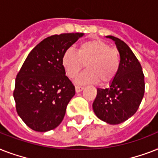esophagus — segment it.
Segmentation results:
<instances>
[{
  "label": "esophagus",
  "instance_id": "obj_1",
  "mask_svg": "<svg viewBox=\"0 0 158 158\" xmlns=\"http://www.w3.org/2000/svg\"><path fill=\"white\" fill-rule=\"evenodd\" d=\"M84 89V87H82V86H75V91H76V93L81 92Z\"/></svg>",
  "mask_w": 158,
  "mask_h": 158
}]
</instances>
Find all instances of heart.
<instances>
[{"label":"heart","mask_w":158,"mask_h":158,"mask_svg":"<svg viewBox=\"0 0 158 158\" xmlns=\"http://www.w3.org/2000/svg\"><path fill=\"white\" fill-rule=\"evenodd\" d=\"M85 63L88 69L77 77V84H91L99 80L106 84L112 81L119 71L120 56L115 49L99 39L85 41L79 46L77 52L69 48L62 55V66L70 79L78 75Z\"/></svg>","instance_id":"heart-1"}]
</instances>
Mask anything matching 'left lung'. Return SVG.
<instances>
[{"label":"left lung","instance_id":"obj_1","mask_svg":"<svg viewBox=\"0 0 158 158\" xmlns=\"http://www.w3.org/2000/svg\"><path fill=\"white\" fill-rule=\"evenodd\" d=\"M106 38L116 45L120 69L108 88L98 89L93 109L102 121L118 125L137 111L144 95V75L139 61L126 43L113 36Z\"/></svg>","mask_w":158,"mask_h":158}]
</instances>
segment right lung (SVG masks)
Listing matches in <instances>:
<instances>
[{
	"label": "right lung",
	"mask_w": 158,
	"mask_h": 158,
	"mask_svg": "<svg viewBox=\"0 0 158 158\" xmlns=\"http://www.w3.org/2000/svg\"><path fill=\"white\" fill-rule=\"evenodd\" d=\"M84 33L43 39L31 51L15 79L14 98L19 117L32 130L47 132L61 123L75 89L61 64L63 53Z\"/></svg>",
	"instance_id": "add662e5"
}]
</instances>
